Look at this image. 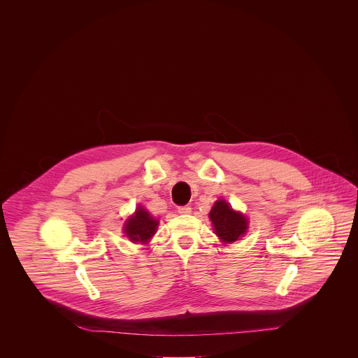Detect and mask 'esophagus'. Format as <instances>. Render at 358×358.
I'll list each match as a JSON object with an SVG mask.
<instances>
[{
  "instance_id": "34e87169",
  "label": "esophagus",
  "mask_w": 358,
  "mask_h": 358,
  "mask_svg": "<svg viewBox=\"0 0 358 358\" xmlns=\"http://www.w3.org/2000/svg\"><path fill=\"white\" fill-rule=\"evenodd\" d=\"M178 213H181V215H189V213H192V208L190 206H178Z\"/></svg>"
}]
</instances>
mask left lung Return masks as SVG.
I'll list each match as a JSON object with an SVG mask.
<instances>
[{"label":"left lung","mask_w":358,"mask_h":358,"mask_svg":"<svg viewBox=\"0 0 358 358\" xmlns=\"http://www.w3.org/2000/svg\"><path fill=\"white\" fill-rule=\"evenodd\" d=\"M209 219L213 224L215 234L224 244L234 243L245 235L248 219L232 209L225 200H217L209 212Z\"/></svg>","instance_id":"obj_1"}]
</instances>
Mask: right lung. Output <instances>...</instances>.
Returning <instances> with one entry per match:
<instances>
[{
	"mask_svg": "<svg viewBox=\"0 0 358 358\" xmlns=\"http://www.w3.org/2000/svg\"><path fill=\"white\" fill-rule=\"evenodd\" d=\"M157 227H158V220H155L146 209H143L142 206H138L136 213L130 216L124 222L123 232L126 234L127 238H130V241L146 244L157 232Z\"/></svg>",
	"mask_w": 358,
	"mask_h": 358,
	"instance_id": "1",
	"label": "right lung"
}]
</instances>
